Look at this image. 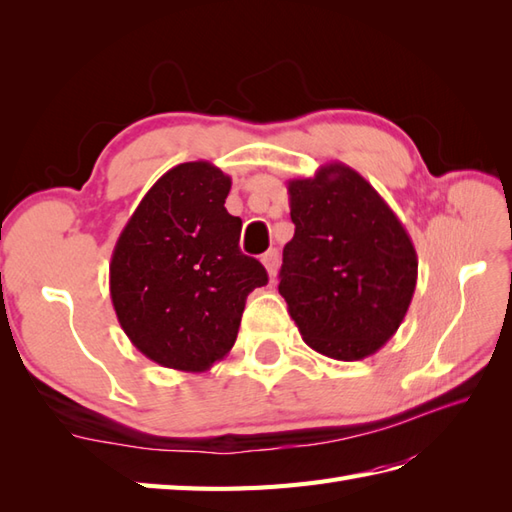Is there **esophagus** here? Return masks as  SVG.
Segmentation results:
<instances>
[{
  "label": "esophagus",
  "instance_id": "34e87169",
  "mask_svg": "<svg viewBox=\"0 0 512 512\" xmlns=\"http://www.w3.org/2000/svg\"><path fill=\"white\" fill-rule=\"evenodd\" d=\"M262 264L266 266L270 279H275V275H277V266H279V253H277L275 248H273V250H268V253H264V255H262Z\"/></svg>",
  "mask_w": 512,
  "mask_h": 512
}]
</instances>
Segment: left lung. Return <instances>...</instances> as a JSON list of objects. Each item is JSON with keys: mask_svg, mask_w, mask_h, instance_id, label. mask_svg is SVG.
<instances>
[{"mask_svg": "<svg viewBox=\"0 0 512 512\" xmlns=\"http://www.w3.org/2000/svg\"><path fill=\"white\" fill-rule=\"evenodd\" d=\"M295 237L279 292L314 352L336 361L376 354L400 328L418 257L405 226L361 173L343 162L288 182Z\"/></svg>", "mask_w": 512, "mask_h": 512, "instance_id": "1", "label": "left lung"}]
</instances>
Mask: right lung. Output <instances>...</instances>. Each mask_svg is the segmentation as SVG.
<instances>
[{"instance_id": "right-lung-1", "label": "right lung", "mask_w": 512, "mask_h": 512, "mask_svg": "<svg viewBox=\"0 0 512 512\" xmlns=\"http://www.w3.org/2000/svg\"><path fill=\"white\" fill-rule=\"evenodd\" d=\"M231 178L206 160L169 169L114 246L118 323L151 361L204 372L231 352L246 297L266 268L239 250L242 220L226 211Z\"/></svg>"}]
</instances>
